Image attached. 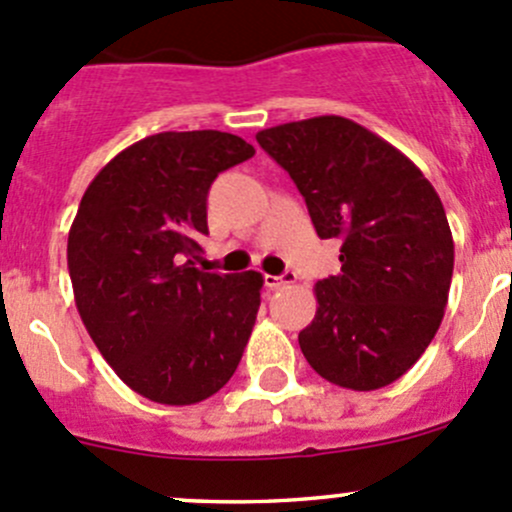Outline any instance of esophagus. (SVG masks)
I'll list each match as a JSON object with an SVG mask.
<instances>
[{"instance_id":"1","label":"esophagus","mask_w":512,"mask_h":512,"mask_svg":"<svg viewBox=\"0 0 512 512\" xmlns=\"http://www.w3.org/2000/svg\"><path fill=\"white\" fill-rule=\"evenodd\" d=\"M294 282H297V275H294V272H282V275H265V285L270 289L294 285Z\"/></svg>"}]
</instances>
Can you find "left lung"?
I'll use <instances>...</instances> for the list:
<instances>
[{
  "instance_id": "8db88e82",
  "label": "left lung",
  "mask_w": 512,
  "mask_h": 512,
  "mask_svg": "<svg viewBox=\"0 0 512 512\" xmlns=\"http://www.w3.org/2000/svg\"><path fill=\"white\" fill-rule=\"evenodd\" d=\"M302 193L322 240L339 237V275L319 280L299 332L314 371L352 391L394 384L441 327L453 235L441 198L399 148L342 116L257 133Z\"/></svg>"
}]
</instances>
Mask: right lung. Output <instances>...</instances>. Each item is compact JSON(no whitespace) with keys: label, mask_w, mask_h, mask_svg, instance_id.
Returning a JSON list of instances; mask_svg holds the SVG:
<instances>
[{"label":"right lung","mask_w":512,"mask_h":512,"mask_svg":"<svg viewBox=\"0 0 512 512\" xmlns=\"http://www.w3.org/2000/svg\"><path fill=\"white\" fill-rule=\"evenodd\" d=\"M252 156L232 133H156L98 170L71 223L66 260L81 322L118 379L156 404L218 394L255 327L260 272L195 267L210 185Z\"/></svg>","instance_id":"obj_1"}]
</instances>
